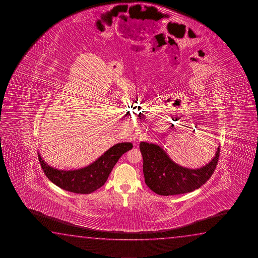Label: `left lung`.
Returning <instances> with one entry per match:
<instances>
[{
  "instance_id": "8db88e82",
  "label": "left lung",
  "mask_w": 258,
  "mask_h": 258,
  "mask_svg": "<svg viewBox=\"0 0 258 258\" xmlns=\"http://www.w3.org/2000/svg\"><path fill=\"white\" fill-rule=\"evenodd\" d=\"M139 147L146 185L163 196L183 195L199 189L212 176L220 154L219 146L215 157L208 164L194 169L175 163L158 145L141 142Z\"/></svg>"
}]
</instances>
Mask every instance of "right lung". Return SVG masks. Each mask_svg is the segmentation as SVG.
Segmentation results:
<instances>
[{
    "label": "right lung",
    "mask_w": 258,
    "mask_h": 258,
    "mask_svg": "<svg viewBox=\"0 0 258 258\" xmlns=\"http://www.w3.org/2000/svg\"><path fill=\"white\" fill-rule=\"evenodd\" d=\"M131 143H119L107 150L93 163L75 170H59L47 164L38 153L41 168L53 183L63 190L88 195L105 184L112 168L123 153L132 149Z\"/></svg>",
    "instance_id": "add662e5"
}]
</instances>
